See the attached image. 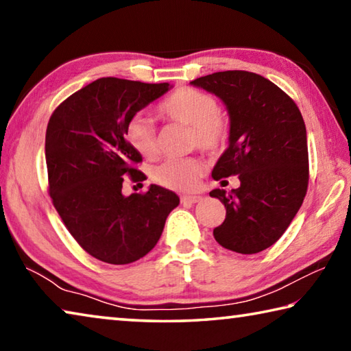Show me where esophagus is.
I'll return each mask as SVG.
<instances>
[{
  "instance_id": "obj_1",
  "label": "esophagus",
  "mask_w": 351,
  "mask_h": 351,
  "mask_svg": "<svg viewBox=\"0 0 351 351\" xmlns=\"http://www.w3.org/2000/svg\"><path fill=\"white\" fill-rule=\"evenodd\" d=\"M203 199L199 195H182L181 197V203H189V204H197Z\"/></svg>"
}]
</instances>
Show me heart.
<instances>
[{"label":"heart","instance_id":"heart-1","mask_svg":"<svg viewBox=\"0 0 351 351\" xmlns=\"http://www.w3.org/2000/svg\"><path fill=\"white\" fill-rule=\"evenodd\" d=\"M162 119L192 127V144L207 153L223 150L229 138V123L218 112V102L209 93L180 88L158 105ZM125 139L136 153L152 159L158 153V134L152 117L136 114L125 127ZM204 165L197 158H171L154 169V180L175 190H192L198 186Z\"/></svg>","mask_w":351,"mask_h":351}]
</instances>
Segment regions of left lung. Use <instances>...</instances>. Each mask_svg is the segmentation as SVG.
<instances>
[{
    "label": "left lung",
    "mask_w": 351,
    "mask_h": 351,
    "mask_svg": "<svg viewBox=\"0 0 351 351\" xmlns=\"http://www.w3.org/2000/svg\"><path fill=\"white\" fill-rule=\"evenodd\" d=\"M223 100L229 114V147L212 170L215 181L239 175L240 187L209 193L226 207L213 237L239 254H257L280 239L308 189L306 128L287 93L247 71H223L195 79Z\"/></svg>",
    "instance_id": "left-lung-1"
}]
</instances>
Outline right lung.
Masks as SVG:
<instances>
[{
  "label": "right lung",
  "instance_id": "1",
  "mask_svg": "<svg viewBox=\"0 0 351 351\" xmlns=\"http://www.w3.org/2000/svg\"><path fill=\"white\" fill-rule=\"evenodd\" d=\"M170 83L102 77L52 112L45 154L52 204L69 234L94 258L111 265L139 260L156 246L175 192L152 184L145 193H122V176L142 181V161L125 139L136 112L164 96Z\"/></svg>",
  "mask_w": 351,
  "mask_h": 351
}]
</instances>
